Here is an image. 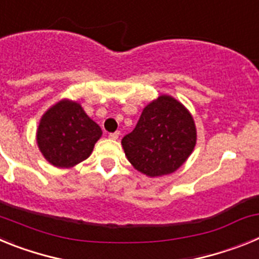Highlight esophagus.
I'll return each instance as SVG.
<instances>
[{
  "label": "esophagus",
  "instance_id": "esophagus-1",
  "mask_svg": "<svg viewBox=\"0 0 259 259\" xmlns=\"http://www.w3.org/2000/svg\"><path fill=\"white\" fill-rule=\"evenodd\" d=\"M119 135H120V134H119V132H114V134H110L109 137H110V139H111V140H116V139H118V137H119Z\"/></svg>",
  "mask_w": 259,
  "mask_h": 259
}]
</instances>
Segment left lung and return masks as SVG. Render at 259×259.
I'll return each instance as SVG.
<instances>
[{
	"mask_svg": "<svg viewBox=\"0 0 259 259\" xmlns=\"http://www.w3.org/2000/svg\"><path fill=\"white\" fill-rule=\"evenodd\" d=\"M197 130L184 105L168 95L146 105L131 134L122 139L130 163L149 178L170 175L194 150Z\"/></svg>",
	"mask_w": 259,
	"mask_h": 259,
	"instance_id": "8db88e82",
	"label": "left lung"
}]
</instances>
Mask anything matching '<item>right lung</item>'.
I'll use <instances>...</instances> for the list:
<instances>
[{
    "label": "right lung",
    "instance_id": "add662e5",
    "mask_svg": "<svg viewBox=\"0 0 259 259\" xmlns=\"http://www.w3.org/2000/svg\"><path fill=\"white\" fill-rule=\"evenodd\" d=\"M101 136L100 125L87 115L81 105L63 98L42 114L36 143L50 164L71 168L92 154Z\"/></svg>",
    "mask_w": 259,
    "mask_h": 259
}]
</instances>
